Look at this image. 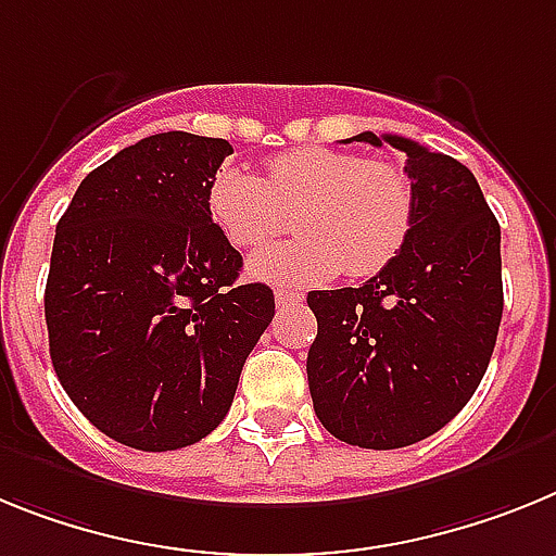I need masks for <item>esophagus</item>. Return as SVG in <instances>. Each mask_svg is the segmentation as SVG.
Here are the masks:
<instances>
[{
    "instance_id": "1",
    "label": "esophagus",
    "mask_w": 556,
    "mask_h": 556,
    "mask_svg": "<svg viewBox=\"0 0 556 556\" xmlns=\"http://www.w3.org/2000/svg\"><path fill=\"white\" fill-rule=\"evenodd\" d=\"M274 299H277V307H288L299 305V302H302V293L288 291V288H277V291H274Z\"/></svg>"
}]
</instances>
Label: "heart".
<instances>
[{"instance_id": "1", "label": "heart", "mask_w": 556, "mask_h": 556, "mask_svg": "<svg viewBox=\"0 0 556 556\" xmlns=\"http://www.w3.org/2000/svg\"><path fill=\"white\" fill-rule=\"evenodd\" d=\"M288 243L257 251L251 277L311 288L344 271L371 277L394 263L414 226L412 181L397 164L307 144L268 159L265 176L226 162L206 185V212L235 249L277 238L296 210Z\"/></svg>"}]
</instances>
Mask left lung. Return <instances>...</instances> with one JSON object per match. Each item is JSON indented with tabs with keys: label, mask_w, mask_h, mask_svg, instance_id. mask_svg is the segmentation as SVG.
Segmentation results:
<instances>
[{
	"label": "left lung",
	"mask_w": 556,
	"mask_h": 556,
	"mask_svg": "<svg viewBox=\"0 0 556 556\" xmlns=\"http://www.w3.org/2000/svg\"><path fill=\"white\" fill-rule=\"evenodd\" d=\"M352 139L408 156L414 226L361 288L307 296L318 321L307 383L332 437L394 451L445 428L484 378L504 313L501 226L453 156L392 134Z\"/></svg>",
	"instance_id": "left-lung-1"
}]
</instances>
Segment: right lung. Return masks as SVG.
<instances>
[{"label": "right lung", "instance_id": "obj_1", "mask_svg": "<svg viewBox=\"0 0 556 556\" xmlns=\"http://www.w3.org/2000/svg\"><path fill=\"white\" fill-rule=\"evenodd\" d=\"M226 139L153 134L80 181L58 220L45 316L55 375L94 428L178 451L224 422L274 291L238 285L240 251L206 185Z\"/></svg>", "mask_w": 556, "mask_h": 556}]
</instances>
